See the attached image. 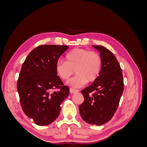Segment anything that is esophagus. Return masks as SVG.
Returning <instances> with one entry per match:
<instances>
[{"label": "esophagus", "instance_id": "obj_1", "mask_svg": "<svg viewBox=\"0 0 147 147\" xmlns=\"http://www.w3.org/2000/svg\"><path fill=\"white\" fill-rule=\"evenodd\" d=\"M69 90H70V92L71 93V94H74V93L77 92L78 91V90H75V89H73V88H70Z\"/></svg>", "mask_w": 147, "mask_h": 147}]
</instances>
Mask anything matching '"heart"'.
<instances>
[{
	"instance_id": "b5f03b06",
	"label": "heart",
	"mask_w": 147,
	"mask_h": 147,
	"mask_svg": "<svg viewBox=\"0 0 147 147\" xmlns=\"http://www.w3.org/2000/svg\"><path fill=\"white\" fill-rule=\"evenodd\" d=\"M66 61H58L56 72L63 80H67L74 73L77 75L69 80L67 84L74 88H80L88 82H94L99 76L102 59L97 53L85 49H74L65 56Z\"/></svg>"
}]
</instances>
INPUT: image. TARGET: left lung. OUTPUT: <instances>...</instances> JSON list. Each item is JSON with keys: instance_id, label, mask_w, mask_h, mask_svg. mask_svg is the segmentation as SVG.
Returning a JSON list of instances; mask_svg holds the SVG:
<instances>
[{"instance_id": "obj_1", "label": "left lung", "mask_w": 147, "mask_h": 147, "mask_svg": "<svg viewBox=\"0 0 147 147\" xmlns=\"http://www.w3.org/2000/svg\"><path fill=\"white\" fill-rule=\"evenodd\" d=\"M92 47L100 52L102 68L96 80L81 91L84 101L79 111L84 121L101 126L109 121L116 112L124 90L123 77L112 51L101 45Z\"/></svg>"}]
</instances>
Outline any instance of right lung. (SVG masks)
<instances>
[{
  "mask_svg": "<svg viewBox=\"0 0 147 147\" xmlns=\"http://www.w3.org/2000/svg\"><path fill=\"white\" fill-rule=\"evenodd\" d=\"M68 48L66 45H40L31 51L22 65L17 82L21 106L37 125L54 121L60 113V105L69 94V88L56 72V63Z\"/></svg>",
  "mask_w": 147,
  "mask_h": 147,
  "instance_id": "obj_1",
  "label": "right lung"
}]
</instances>
